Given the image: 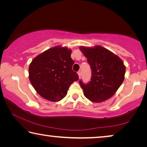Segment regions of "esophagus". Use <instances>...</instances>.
I'll use <instances>...</instances> for the list:
<instances>
[{"label":"esophagus","mask_w":147,"mask_h":147,"mask_svg":"<svg viewBox=\"0 0 147 147\" xmlns=\"http://www.w3.org/2000/svg\"><path fill=\"white\" fill-rule=\"evenodd\" d=\"M78 76H79V78H80V76H81V71H78Z\"/></svg>","instance_id":"34e87169"}]
</instances>
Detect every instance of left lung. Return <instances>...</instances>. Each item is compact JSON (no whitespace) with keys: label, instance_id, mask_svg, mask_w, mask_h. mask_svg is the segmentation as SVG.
<instances>
[{"label":"left lung","instance_id":"1","mask_svg":"<svg viewBox=\"0 0 147 147\" xmlns=\"http://www.w3.org/2000/svg\"><path fill=\"white\" fill-rule=\"evenodd\" d=\"M90 65L91 80L80 84L86 97L93 102H102L114 95L123 82L126 67L119 57L104 47H79Z\"/></svg>","mask_w":147,"mask_h":147}]
</instances>
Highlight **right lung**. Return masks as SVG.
Instances as JSON below:
<instances>
[{
	"instance_id": "1",
	"label": "right lung",
	"mask_w": 147,
	"mask_h": 147,
	"mask_svg": "<svg viewBox=\"0 0 147 147\" xmlns=\"http://www.w3.org/2000/svg\"><path fill=\"white\" fill-rule=\"evenodd\" d=\"M72 50L58 45L49 49L32 59L30 64L29 80L41 97L51 102L63 99L69 86L78 80L72 70L74 61Z\"/></svg>"
}]
</instances>
